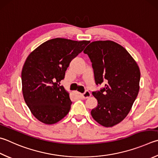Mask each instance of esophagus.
<instances>
[{
    "mask_svg": "<svg viewBox=\"0 0 158 158\" xmlns=\"http://www.w3.org/2000/svg\"><path fill=\"white\" fill-rule=\"evenodd\" d=\"M81 96H82V97L84 99H88V98H89V97L91 96V93L89 91L86 90L84 93H83L81 94Z\"/></svg>",
    "mask_w": 158,
    "mask_h": 158,
    "instance_id": "esophagus-1",
    "label": "esophagus"
}]
</instances>
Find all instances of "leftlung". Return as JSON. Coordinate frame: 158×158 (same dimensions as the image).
<instances>
[{
  "label": "left lung",
  "mask_w": 158,
  "mask_h": 158,
  "mask_svg": "<svg viewBox=\"0 0 158 158\" xmlns=\"http://www.w3.org/2000/svg\"><path fill=\"white\" fill-rule=\"evenodd\" d=\"M84 52L92 62L96 84L106 83L93 92L98 106L91 110L92 117L103 127H112L127 116L138 94L139 68L124 47L112 41L92 42Z\"/></svg>",
  "instance_id": "obj_1"
}]
</instances>
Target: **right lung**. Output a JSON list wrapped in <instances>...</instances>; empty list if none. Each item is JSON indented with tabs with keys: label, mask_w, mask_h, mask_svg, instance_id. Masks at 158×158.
I'll return each instance as SVG.
<instances>
[{
	"label": "right lung",
	"mask_w": 158,
	"mask_h": 158,
	"mask_svg": "<svg viewBox=\"0 0 158 158\" xmlns=\"http://www.w3.org/2000/svg\"><path fill=\"white\" fill-rule=\"evenodd\" d=\"M88 44L56 38L40 45L27 56L21 73L23 94L40 122L55 124L68 113L72 102L60 81L72 60Z\"/></svg>",
	"instance_id": "add662e5"
}]
</instances>
